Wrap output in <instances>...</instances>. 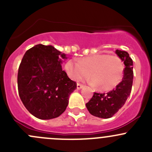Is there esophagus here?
<instances>
[{"label": "esophagus", "mask_w": 152, "mask_h": 152, "mask_svg": "<svg viewBox=\"0 0 152 152\" xmlns=\"http://www.w3.org/2000/svg\"><path fill=\"white\" fill-rule=\"evenodd\" d=\"M83 87H84V85H82V84H80V83H77V85H76V87H77L78 90H80V89H82Z\"/></svg>", "instance_id": "obj_1"}]
</instances>
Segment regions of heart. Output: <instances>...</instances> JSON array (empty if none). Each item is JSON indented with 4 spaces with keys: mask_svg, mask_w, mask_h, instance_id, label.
I'll use <instances>...</instances> for the list:
<instances>
[{
    "mask_svg": "<svg viewBox=\"0 0 152 152\" xmlns=\"http://www.w3.org/2000/svg\"><path fill=\"white\" fill-rule=\"evenodd\" d=\"M65 70L70 79L79 81L90 74L92 83L103 91L115 88L122 81L124 64L119 56L107 53H97L86 56L76 62L67 61Z\"/></svg>",
    "mask_w": 152,
    "mask_h": 152,
    "instance_id": "b5f03b06",
    "label": "heart"
}]
</instances>
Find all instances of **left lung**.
Returning <instances> with one entry per match:
<instances>
[{"label":"left lung","instance_id":"8db88e82","mask_svg":"<svg viewBox=\"0 0 152 152\" xmlns=\"http://www.w3.org/2000/svg\"><path fill=\"white\" fill-rule=\"evenodd\" d=\"M115 53L125 65L123 79L115 88L108 93H94L91 99L86 104L89 113L96 117H113L124 105L131 93L134 76L132 59L126 51L116 50Z\"/></svg>","mask_w":152,"mask_h":152}]
</instances>
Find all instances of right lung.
Masks as SVG:
<instances>
[{
    "label": "right lung",
    "mask_w": 152,
    "mask_h": 152,
    "mask_svg": "<svg viewBox=\"0 0 152 152\" xmlns=\"http://www.w3.org/2000/svg\"><path fill=\"white\" fill-rule=\"evenodd\" d=\"M61 57L66 59L65 54L53 46L39 44L26 52L20 64V98L37 118L59 117L66 110L69 96L76 89V82L62 70Z\"/></svg>",
    "instance_id": "right-lung-1"
}]
</instances>
